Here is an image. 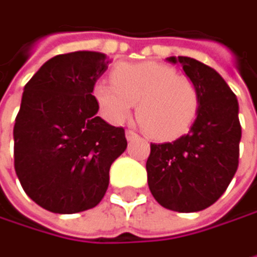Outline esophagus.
Segmentation results:
<instances>
[{
  "instance_id": "obj_1",
  "label": "esophagus",
  "mask_w": 257,
  "mask_h": 257,
  "mask_svg": "<svg viewBox=\"0 0 257 257\" xmlns=\"http://www.w3.org/2000/svg\"><path fill=\"white\" fill-rule=\"evenodd\" d=\"M125 138H127V141H135V139L139 138V135L136 132H133V130H127L125 132Z\"/></svg>"
}]
</instances>
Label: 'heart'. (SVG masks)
I'll return each mask as SVG.
<instances>
[{
	"mask_svg": "<svg viewBox=\"0 0 257 257\" xmlns=\"http://www.w3.org/2000/svg\"><path fill=\"white\" fill-rule=\"evenodd\" d=\"M112 82H97L94 98L101 115L112 124L125 122L138 103V118L147 133L172 139L186 133L199 109V92L193 80L162 63L116 65Z\"/></svg>",
	"mask_w": 257,
	"mask_h": 257,
	"instance_id": "heart-1",
	"label": "heart"
}]
</instances>
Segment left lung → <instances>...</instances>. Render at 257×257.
Returning <instances> with one entry per match:
<instances>
[{
    "label": "left lung",
    "mask_w": 257,
    "mask_h": 257,
    "mask_svg": "<svg viewBox=\"0 0 257 257\" xmlns=\"http://www.w3.org/2000/svg\"><path fill=\"white\" fill-rule=\"evenodd\" d=\"M166 60L181 65L196 85L199 109L187 135L174 142L151 144L148 187L162 206L196 212L218 200L238 169V100L214 68L189 57Z\"/></svg>",
    "instance_id": "left-lung-1"
}]
</instances>
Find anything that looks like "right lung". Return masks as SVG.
<instances>
[{"label": "right lung", "mask_w": 257, "mask_h": 257, "mask_svg": "<svg viewBox=\"0 0 257 257\" xmlns=\"http://www.w3.org/2000/svg\"><path fill=\"white\" fill-rule=\"evenodd\" d=\"M107 64L100 52L57 55L24 88L13 128L15 171L25 193L51 212L98 205L112 163L127 148L124 128L97 116L92 91Z\"/></svg>", "instance_id": "obj_1"}]
</instances>
